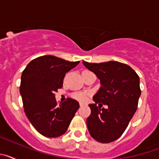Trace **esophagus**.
<instances>
[{"label": "esophagus", "instance_id": "34e87169", "mask_svg": "<svg viewBox=\"0 0 159 159\" xmlns=\"http://www.w3.org/2000/svg\"><path fill=\"white\" fill-rule=\"evenodd\" d=\"M84 105V103H83V102H80V107H83Z\"/></svg>", "mask_w": 159, "mask_h": 159}]
</instances>
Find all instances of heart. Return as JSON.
<instances>
[{"instance_id":"b5f03b06","label":"heart","mask_w":159,"mask_h":159,"mask_svg":"<svg viewBox=\"0 0 159 159\" xmlns=\"http://www.w3.org/2000/svg\"><path fill=\"white\" fill-rule=\"evenodd\" d=\"M88 94L86 92H75L72 95V97L75 99L80 102H86L88 99Z\"/></svg>"}]
</instances>
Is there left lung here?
<instances>
[{
    "label": "left lung",
    "instance_id": "left-lung-1",
    "mask_svg": "<svg viewBox=\"0 0 159 159\" xmlns=\"http://www.w3.org/2000/svg\"><path fill=\"white\" fill-rule=\"evenodd\" d=\"M84 66L100 80L101 88L89 104L87 126L94 139L109 143L121 137L137 110L141 95L139 77L127 64L117 61L88 63ZM108 108H102V104Z\"/></svg>",
    "mask_w": 159,
    "mask_h": 159
}]
</instances>
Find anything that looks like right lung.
I'll list each match as a JSON object with an SVG mask.
<instances>
[{
    "mask_svg": "<svg viewBox=\"0 0 159 159\" xmlns=\"http://www.w3.org/2000/svg\"><path fill=\"white\" fill-rule=\"evenodd\" d=\"M54 56L32 60L21 75L20 92L25 115L40 134L57 138L67 131L80 107L75 99L67 98L58 104L55 92L63 87L65 73L78 65Z\"/></svg>",
    "mask_w": 159,
    "mask_h": 159,
    "instance_id": "right-lung-1",
    "label": "right lung"
}]
</instances>
